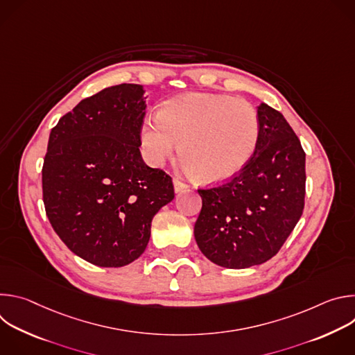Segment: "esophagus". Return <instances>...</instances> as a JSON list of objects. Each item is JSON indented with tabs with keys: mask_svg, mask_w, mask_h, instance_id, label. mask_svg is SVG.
Returning a JSON list of instances; mask_svg holds the SVG:
<instances>
[{
	"mask_svg": "<svg viewBox=\"0 0 355 355\" xmlns=\"http://www.w3.org/2000/svg\"><path fill=\"white\" fill-rule=\"evenodd\" d=\"M174 189H175L177 193H180V192L188 189V185L184 184V182H181L180 180H174Z\"/></svg>",
	"mask_w": 355,
	"mask_h": 355,
	"instance_id": "esophagus-1",
	"label": "esophagus"
}]
</instances>
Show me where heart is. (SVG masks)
I'll return each instance as SVG.
<instances>
[{"instance_id":"heart-1","label":"heart","mask_w":355,"mask_h":355,"mask_svg":"<svg viewBox=\"0 0 355 355\" xmlns=\"http://www.w3.org/2000/svg\"><path fill=\"white\" fill-rule=\"evenodd\" d=\"M260 119L248 103L229 95L187 92L162 105L140 128L144 156L162 166L178 150L187 168L204 182L236 175L259 144Z\"/></svg>"}]
</instances>
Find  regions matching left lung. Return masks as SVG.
Segmentation results:
<instances>
[{
  "instance_id": "left-lung-1",
  "label": "left lung",
  "mask_w": 355,
  "mask_h": 355,
  "mask_svg": "<svg viewBox=\"0 0 355 355\" xmlns=\"http://www.w3.org/2000/svg\"><path fill=\"white\" fill-rule=\"evenodd\" d=\"M254 155L230 181L198 189L202 209L193 234L208 260L248 268L272 259L305 207V151L281 112L261 104Z\"/></svg>"
}]
</instances>
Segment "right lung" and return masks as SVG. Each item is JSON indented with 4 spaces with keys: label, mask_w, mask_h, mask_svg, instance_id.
Wrapping results in <instances>:
<instances>
[{
    "label": "right lung",
    "mask_w": 355,
    "mask_h": 355,
    "mask_svg": "<svg viewBox=\"0 0 355 355\" xmlns=\"http://www.w3.org/2000/svg\"><path fill=\"white\" fill-rule=\"evenodd\" d=\"M143 87L119 84L83 99L49 136L42 168L50 225L83 260L116 268L139 259L151 220L174 199L168 174L140 155Z\"/></svg>",
    "instance_id": "add662e5"
}]
</instances>
